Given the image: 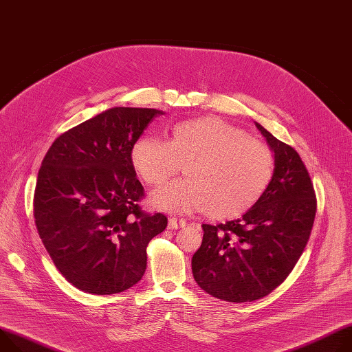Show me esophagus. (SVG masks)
<instances>
[{
    "label": "esophagus",
    "instance_id": "esophagus-1",
    "mask_svg": "<svg viewBox=\"0 0 352 352\" xmlns=\"http://www.w3.org/2000/svg\"><path fill=\"white\" fill-rule=\"evenodd\" d=\"M186 221L184 219H178V217H170L168 219V228L175 230V229H181V228H185Z\"/></svg>",
    "mask_w": 352,
    "mask_h": 352
}]
</instances>
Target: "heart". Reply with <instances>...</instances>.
Wrapping results in <instances>:
<instances>
[{"instance_id": "obj_1", "label": "heart", "mask_w": 352, "mask_h": 352, "mask_svg": "<svg viewBox=\"0 0 352 352\" xmlns=\"http://www.w3.org/2000/svg\"><path fill=\"white\" fill-rule=\"evenodd\" d=\"M131 158L150 186L162 185L184 164L185 178L153 194L155 208L178 213L204 210L220 220L241 216L257 204L275 167L265 143L216 116L175 123L168 140L142 136L133 143Z\"/></svg>"}]
</instances>
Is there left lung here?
Masks as SVG:
<instances>
[{
    "label": "left lung",
    "instance_id": "left-lung-1",
    "mask_svg": "<svg viewBox=\"0 0 352 352\" xmlns=\"http://www.w3.org/2000/svg\"><path fill=\"white\" fill-rule=\"evenodd\" d=\"M274 151L275 167L263 197L240 219L202 225L192 257L197 283L213 298L241 303L261 299L291 274L307 244L316 194L298 151L255 122Z\"/></svg>",
    "mask_w": 352,
    "mask_h": 352
}]
</instances>
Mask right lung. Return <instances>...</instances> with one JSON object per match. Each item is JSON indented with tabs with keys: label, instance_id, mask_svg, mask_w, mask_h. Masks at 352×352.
<instances>
[{
	"label": "right lung",
	"instance_id": "right-lung-1",
	"mask_svg": "<svg viewBox=\"0 0 352 352\" xmlns=\"http://www.w3.org/2000/svg\"><path fill=\"white\" fill-rule=\"evenodd\" d=\"M163 111L116 107L60 135L38 174L34 216L56 268L77 289L113 295L138 283L163 213L139 206L144 189L131 151Z\"/></svg>",
	"mask_w": 352,
	"mask_h": 352
}]
</instances>
